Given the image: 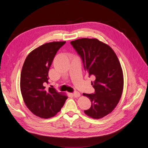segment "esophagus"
<instances>
[{
    "mask_svg": "<svg viewBox=\"0 0 148 148\" xmlns=\"http://www.w3.org/2000/svg\"><path fill=\"white\" fill-rule=\"evenodd\" d=\"M73 96L75 97H78L79 96H80V94H79V92H78V91H75V92H74L73 94Z\"/></svg>",
    "mask_w": 148,
    "mask_h": 148,
    "instance_id": "34e87169",
    "label": "esophagus"
}]
</instances>
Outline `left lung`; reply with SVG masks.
<instances>
[{
  "mask_svg": "<svg viewBox=\"0 0 148 148\" xmlns=\"http://www.w3.org/2000/svg\"><path fill=\"white\" fill-rule=\"evenodd\" d=\"M70 44L81 57L89 77L96 78L91 82L95 92L83 93L92 103L84 113L93 119L104 117L115 109L122 96L123 77L118 58L109 46L97 39H79Z\"/></svg>",
  "mask_w": 148,
  "mask_h": 148,
  "instance_id": "8db88e82",
  "label": "left lung"
}]
</instances>
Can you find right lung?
<instances>
[{
    "label": "right lung",
    "mask_w": 148,
    "mask_h": 148,
    "mask_svg": "<svg viewBox=\"0 0 148 148\" xmlns=\"http://www.w3.org/2000/svg\"><path fill=\"white\" fill-rule=\"evenodd\" d=\"M63 42L46 43L35 49L26 57L21 70L20 88L26 106L39 117H53L63 107L67 96L57 92L49 84L48 73L53 58Z\"/></svg>",
    "instance_id": "1"
}]
</instances>
